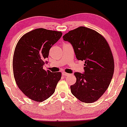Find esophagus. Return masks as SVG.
Listing matches in <instances>:
<instances>
[{
  "mask_svg": "<svg viewBox=\"0 0 127 127\" xmlns=\"http://www.w3.org/2000/svg\"><path fill=\"white\" fill-rule=\"evenodd\" d=\"M70 74L68 73H66L65 72H62V75H63V76H69Z\"/></svg>",
  "mask_w": 127,
  "mask_h": 127,
  "instance_id": "obj_1",
  "label": "esophagus"
}]
</instances>
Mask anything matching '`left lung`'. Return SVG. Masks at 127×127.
<instances>
[{
    "label": "left lung",
    "instance_id": "obj_1",
    "mask_svg": "<svg viewBox=\"0 0 127 127\" xmlns=\"http://www.w3.org/2000/svg\"><path fill=\"white\" fill-rule=\"evenodd\" d=\"M70 42L78 60L85 61V72H75L72 94L83 102H95L103 95L114 72V59L105 37L95 31L80 27L63 36Z\"/></svg>",
    "mask_w": 127,
    "mask_h": 127
}]
</instances>
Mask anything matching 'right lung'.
I'll use <instances>...</instances> for the list:
<instances>
[{"label": "right lung", "instance_id": "1", "mask_svg": "<svg viewBox=\"0 0 127 127\" xmlns=\"http://www.w3.org/2000/svg\"><path fill=\"white\" fill-rule=\"evenodd\" d=\"M62 35L61 32L37 28L21 37L16 46L12 68L16 84L32 100L42 102L54 93L61 72L43 69L51 47Z\"/></svg>", "mask_w": 127, "mask_h": 127}]
</instances>
